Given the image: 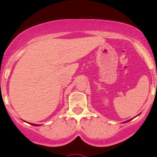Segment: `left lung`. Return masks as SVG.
I'll return each instance as SVG.
<instances>
[{
    "label": "left lung",
    "mask_w": 157,
    "mask_h": 157,
    "mask_svg": "<svg viewBox=\"0 0 157 157\" xmlns=\"http://www.w3.org/2000/svg\"><path fill=\"white\" fill-rule=\"evenodd\" d=\"M128 121H130V120H128ZM127 122H128V121H127Z\"/></svg>",
    "instance_id": "1"
}]
</instances>
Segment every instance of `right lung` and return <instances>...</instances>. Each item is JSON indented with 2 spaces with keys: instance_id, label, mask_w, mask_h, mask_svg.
I'll list each match as a JSON object with an SVG mask.
<instances>
[{
  "instance_id": "1",
  "label": "right lung",
  "mask_w": 157,
  "mask_h": 157,
  "mask_svg": "<svg viewBox=\"0 0 157 157\" xmlns=\"http://www.w3.org/2000/svg\"><path fill=\"white\" fill-rule=\"evenodd\" d=\"M32 125H35V126H40V125H36V124H32Z\"/></svg>"
}]
</instances>
